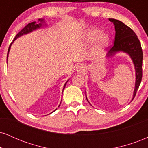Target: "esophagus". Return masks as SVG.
Returning <instances> with one entry per match:
<instances>
[{"label": "esophagus", "mask_w": 148, "mask_h": 148, "mask_svg": "<svg viewBox=\"0 0 148 148\" xmlns=\"http://www.w3.org/2000/svg\"><path fill=\"white\" fill-rule=\"evenodd\" d=\"M84 70V67L82 65V64H80V65L78 66L77 71H79V72H83Z\"/></svg>", "instance_id": "1"}]
</instances>
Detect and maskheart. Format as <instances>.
<instances>
[{
    "mask_svg": "<svg viewBox=\"0 0 148 148\" xmlns=\"http://www.w3.org/2000/svg\"><path fill=\"white\" fill-rule=\"evenodd\" d=\"M100 31L96 29H92L88 31L87 33V37L88 40H90V41L95 40V39L99 35ZM108 43V37L106 34H102L101 35L98 39V44L101 47H104V46L107 45V44Z\"/></svg>",
    "mask_w": 148,
    "mask_h": 148,
    "instance_id": "1",
    "label": "heart"
}]
</instances>
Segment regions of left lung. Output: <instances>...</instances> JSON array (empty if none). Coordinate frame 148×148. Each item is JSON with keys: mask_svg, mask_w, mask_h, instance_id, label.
Returning <instances> with one entry per match:
<instances>
[{"mask_svg": "<svg viewBox=\"0 0 148 148\" xmlns=\"http://www.w3.org/2000/svg\"><path fill=\"white\" fill-rule=\"evenodd\" d=\"M109 21L113 22L115 25V37L114 45L110 47L106 56H112L115 53L122 51L128 53L132 58L136 70V84L133 95L134 99L142 80L143 51L141 45L137 35L130 27L122 21L114 18H109Z\"/></svg>", "mask_w": 148, "mask_h": 148, "instance_id": "left-lung-1", "label": "left lung"}]
</instances>
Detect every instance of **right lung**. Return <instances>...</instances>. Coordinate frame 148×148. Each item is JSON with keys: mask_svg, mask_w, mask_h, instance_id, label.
<instances>
[{"mask_svg": "<svg viewBox=\"0 0 148 148\" xmlns=\"http://www.w3.org/2000/svg\"><path fill=\"white\" fill-rule=\"evenodd\" d=\"M39 21H43V19H39ZM41 25H42V23H37L36 21H33V22H31V23H29L28 25H25L24 28H23V29H22V30H21V31H20L19 33H18L17 34V35H16V37H14V40H13V42H14V40H16V38H18V37H20V36H21V35H23V34H26V33H30V32H31L32 30L37 29V28H40V27H41ZM13 42H12L11 44H10V47H9V49H8V56H7V60H8V53H9L10 49V47H11L12 44L13 43ZM66 84H67V82H66ZM66 84H64V88H63V90H64V87H65Z\"/></svg>", "mask_w": 148, "mask_h": 148, "instance_id": "right-lung-1", "label": "right lung"}]
</instances>
